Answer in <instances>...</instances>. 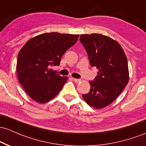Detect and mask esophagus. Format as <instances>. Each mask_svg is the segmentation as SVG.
<instances>
[{"label": "esophagus", "mask_w": 146, "mask_h": 146, "mask_svg": "<svg viewBox=\"0 0 146 146\" xmlns=\"http://www.w3.org/2000/svg\"><path fill=\"white\" fill-rule=\"evenodd\" d=\"M73 81H74L75 82H76V83L80 82L81 81L80 79H76V78H73Z\"/></svg>", "instance_id": "34e87169"}]
</instances>
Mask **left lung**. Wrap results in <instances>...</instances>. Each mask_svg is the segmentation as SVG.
<instances>
[{
	"label": "left lung",
	"instance_id": "obj_1",
	"mask_svg": "<svg viewBox=\"0 0 146 146\" xmlns=\"http://www.w3.org/2000/svg\"><path fill=\"white\" fill-rule=\"evenodd\" d=\"M91 66L98 69L97 76L89 81L91 89L82 98L96 109L110 105L120 95L129 81L127 57L116 41L100 34L81 35Z\"/></svg>",
	"mask_w": 146,
	"mask_h": 146
}]
</instances>
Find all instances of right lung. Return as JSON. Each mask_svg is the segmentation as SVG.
Returning a JSON list of instances; mask_svg holds the SVG:
<instances>
[{
  "instance_id": "obj_1",
  "label": "right lung",
  "mask_w": 146,
  "mask_h": 146,
  "mask_svg": "<svg viewBox=\"0 0 146 146\" xmlns=\"http://www.w3.org/2000/svg\"><path fill=\"white\" fill-rule=\"evenodd\" d=\"M79 35L44 33L30 39L19 51V80L31 98L45 103L55 97L67 81L50 69L59 66L62 55L78 41Z\"/></svg>"
}]
</instances>
